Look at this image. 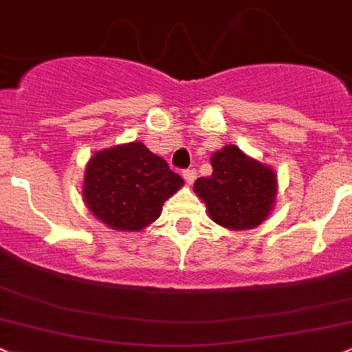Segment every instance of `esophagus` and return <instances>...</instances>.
Masks as SVG:
<instances>
[{
  "label": "esophagus",
  "instance_id": "34e87169",
  "mask_svg": "<svg viewBox=\"0 0 352 352\" xmlns=\"http://www.w3.org/2000/svg\"><path fill=\"white\" fill-rule=\"evenodd\" d=\"M183 177L188 184L195 183V179H197V171H195V169H184Z\"/></svg>",
  "mask_w": 352,
  "mask_h": 352
}]
</instances>
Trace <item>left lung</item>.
Instances as JSON below:
<instances>
[{
	"label": "left lung",
	"instance_id": "obj_1",
	"mask_svg": "<svg viewBox=\"0 0 352 352\" xmlns=\"http://www.w3.org/2000/svg\"><path fill=\"white\" fill-rule=\"evenodd\" d=\"M213 173L198 177L195 193L205 201L210 219L230 230L254 229L267 219L276 200V175L237 146L212 154Z\"/></svg>",
	"mask_w": 352,
	"mask_h": 352
}]
</instances>
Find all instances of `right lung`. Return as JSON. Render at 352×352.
I'll return each mask as SVG.
<instances>
[{
	"mask_svg": "<svg viewBox=\"0 0 352 352\" xmlns=\"http://www.w3.org/2000/svg\"><path fill=\"white\" fill-rule=\"evenodd\" d=\"M184 184L142 142L98 151L88 161L82 198L110 229L139 232L159 219L164 201Z\"/></svg>",
	"mask_w": 352,
	"mask_h": 352,
	"instance_id": "add662e5",
	"label": "right lung"
}]
</instances>
